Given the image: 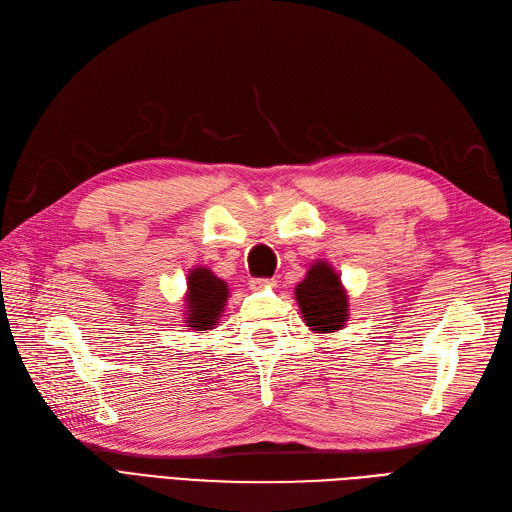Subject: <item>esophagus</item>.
<instances>
[{
  "instance_id": "1",
  "label": "esophagus",
  "mask_w": 512,
  "mask_h": 512,
  "mask_svg": "<svg viewBox=\"0 0 512 512\" xmlns=\"http://www.w3.org/2000/svg\"><path fill=\"white\" fill-rule=\"evenodd\" d=\"M249 285H251V289L259 291V289H266V287H274L276 280L274 278H251Z\"/></svg>"
}]
</instances>
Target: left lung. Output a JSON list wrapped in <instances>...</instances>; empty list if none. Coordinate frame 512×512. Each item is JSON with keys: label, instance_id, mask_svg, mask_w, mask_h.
<instances>
[{"label": "left lung", "instance_id": "1", "mask_svg": "<svg viewBox=\"0 0 512 512\" xmlns=\"http://www.w3.org/2000/svg\"><path fill=\"white\" fill-rule=\"evenodd\" d=\"M295 300L300 304L308 327L325 334L340 329L346 319V310H349L340 278L327 263H315L308 270L306 278L295 289Z\"/></svg>", "mask_w": 512, "mask_h": 512}]
</instances>
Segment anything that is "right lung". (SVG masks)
I'll return each mask as SVG.
<instances>
[{"instance_id":"1","label":"right lung","mask_w":512,"mask_h":512,"mask_svg":"<svg viewBox=\"0 0 512 512\" xmlns=\"http://www.w3.org/2000/svg\"><path fill=\"white\" fill-rule=\"evenodd\" d=\"M227 300V285L210 270L197 268L189 274V327L204 332L217 323L223 304Z\"/></svg>"}]
</instances>
